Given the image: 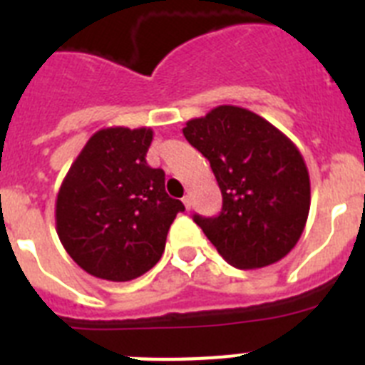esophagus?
<instances>
[{
	"mask_svg": "<svg viewBox=\"0 0 365 365\" xmlns=\"http://www.w3.org/2000/svg\"><path fill=\"white\" fill-rule=\"evenodd\" d=\"M182 202H185L186 210H190V208H192V201H190L188 195H185V197H182Z\"/></svg>",
	"mask_w": 365,
	"mask_h": 365,
	"instance_id": "obj_1",
	"label": "esophagus"
}]
</instances>
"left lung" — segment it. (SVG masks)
<instances>
[{
    "mask_svg": "<svg viewBox=\"0 0 365 365\" xmlns=\"http://www.w3.org/2000/svg\"><path fill=\"white\" fill-rule=\"evenodd\" d=\"M182 133L210 160L221 188L219 215H193L217 252L237 269H261L285 257L311 206L298 148L265 118L237 106H219L188 120Z\"/></svg>",
    "mask_w": 365,
    "mask_h": 365,
    "instance_id": "1",
    "label": "left lung"
}]
</instances>
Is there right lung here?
<instances>
[{"instance_id":"1","label":"right lung","mask_w":365,"mask_h":365,"mask_svg":"<svg viewBox=\"0 0 365 365\" xmlns=\"http://www.w3.org/2000/svg\"><path fill=\"white\" fill-rule=\"evenodd\" d=\"M150 128H106L69 168L56 197V232L74 263L109 282H130L157 265L170 225L185 205L150 168Z\"/></svg>"}]
</instances>
